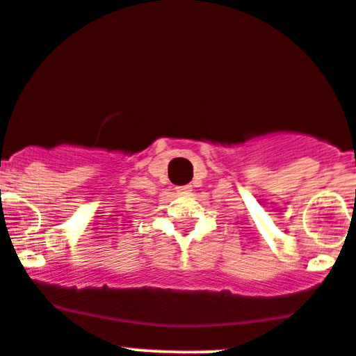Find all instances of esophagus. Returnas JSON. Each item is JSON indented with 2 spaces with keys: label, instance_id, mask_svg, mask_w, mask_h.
Instances as JSON below:
<instances>
[{
  "label": "esophagus",
  "instance_id": "1",
  "mask_svg": "<svg viewBox=\"0 0 356 356\" xmlns=\"http://www.w3.org/2000/svg\"><path fill=\"white\" fill-rule=\"evenodd\" d=\"M191 191V186H179L177 188V193H189Z\"/></svg>",
  "mask_w": 356,
  "mask_h": 356
}]
</instances>
